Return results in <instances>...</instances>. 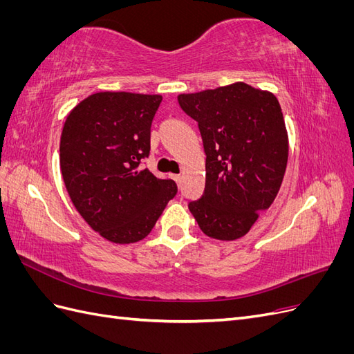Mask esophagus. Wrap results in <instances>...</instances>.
I'll return each instance as SVG.
<instances>
[{
	"label": "esophagus",
	"mask_w": 354,
	"mask_h": 354,
	"mask_svg": "<svg viewBox=\"0 0 354 354\" xmlns=\"http://www.w3.org/2000/svg\"><path fill=\"white\" fill-rule=\"evenodd\" d=\"M173 178L176 180V183H180V181H181V176L180 174H173Z\"/></svg>",
	"instance_id": "34e87169"
}]
</instances>
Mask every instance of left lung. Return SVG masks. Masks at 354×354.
I'll return each mask as SVG.
<instances>
[{"mask_svg": "<svg viewBox=\"0 0 354 354\" xmlns=\"http://www.w3.org/2000/svg\"><path fill=\"white\" fill-rule=\"evenodd\" d=\"M178 104L198 122L207 155L205 192L189 209L209 238L238 239L282 185L288 134L281 104L245 82L180 94Z\"/></svg>", "mask_w": 354, "mask_h": 354, "instance_id": "left-lung-1", "label": "left lung"}]
</instances>
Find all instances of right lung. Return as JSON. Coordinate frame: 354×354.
<instances>
[{
	"label": "right lung",
	"instance_id": "obj_1",
	"mask_svg": "<svg viewBox=\"0 0 354 354\" xmlns=\"http://www.w3.org/2000/svg\"><path fill=\"white\" fill-rule=\"evenodd\" d=\"M162 97L95 93L68 115L60 137V169L75 208L90 227L115 243L152 232L174 180L138 171L151 155V127Z\"/></svg>",
	"mask_w": 354,
	"mask_h": 354
}]
</instances>
